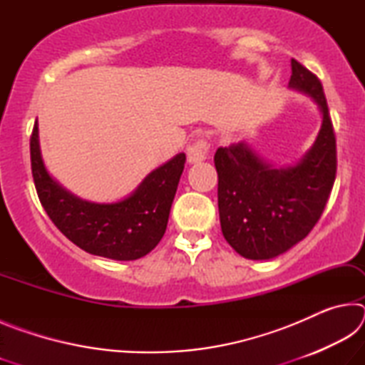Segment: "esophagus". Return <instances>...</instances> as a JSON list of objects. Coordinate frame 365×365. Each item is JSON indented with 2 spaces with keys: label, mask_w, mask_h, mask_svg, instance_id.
<instances>
[{
  "label": "esophagus",
  "mask_w": 365,
  "mask_h": 365,
  "mask_svg": "<svg viewBox=\"0 0 365 365\" xmlns=\"http://www.w3.org/2000/svg\"><path fill=\"white\" fill-rule=\"evenodd\" d=\"M207 154H209V145L205 138L195 140L193 143L188 145L187 148V159L190 164H196L207 159Z\"/></svg>",
  "instance_id": "34e87169"
}]
</instances>
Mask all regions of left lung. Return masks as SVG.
<instances>
[{
    "label": "left lung",
    "mask_w": 365,
    "mask_h": 365,
    "mask_svg": "<svg viewBox=\"0 0 365 365\" xmlns=\"http://www.w3.org/2000/svg\"><path fill=\"white\" fill-rule=\"evenodd\" d=\"M289 86L311 95L324 114L316 143L298 164L275 169L245 143L217 148L222 233L246 259H272L306 238L329 201L336 177V138L319 77L292 59Z\"/></svg>",
    "instance_id": "obj_1"
}]
</instances>
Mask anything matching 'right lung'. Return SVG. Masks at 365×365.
Segmentation results:
<instances>
[{
	"mask_svg": "<svg viewBox=\"0 0 365 365\" xmlns=\"http://www.w3.org/2000/svg\"><path fill=\"white\" fill-rule=\"evenodd\" d=\"M185 160L183 153L177 154L125 200L96 205L78 200L49 177L40 156L36 122L30 137L34 183L48 217L78 248L115 261H133L156 248L168 227Z\"/></svg>",
	"mask_w": 365,
	"mask_h": 365,
	"instance_id": "1",
	"label": "right lung"
}]
</instances>
